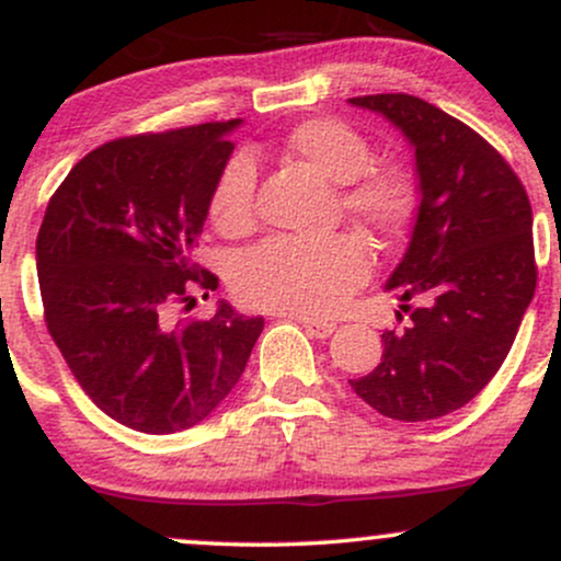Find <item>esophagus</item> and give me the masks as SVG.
<instances>
[{"label": "esophagus", "mask_w": 561, "mask_h": 561, "mask_svg": "<svg viewBox=\"0 0 561 561\" xmlns=\"http://www.w3.org/2000/svg\"><path fill=\"white\" fill-rule=\"evenodd\" d=\"M298 321L302 324V330H306L308 334H311V337H317V340H327L334 330H337L332 321H317V319H298Z\"/></svg>", "instance_id": "34e87169"}]
</instances>
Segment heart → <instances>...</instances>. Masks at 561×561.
Listing matches in <instances>:
<instances>
[{
    "mask_svg": "<svg viewBox=\"0 0 561 561\" xmlns=\"http://www.w3.org/2000/svg\"><path fill=\"white\" fill-rule=\"evenodd\" d=\"M282 150L337 186L340 210L379 242L398 237L414 214V182L398 165L371 163L362 131L337 118H308L282 139ZM210 224L227 237L255 224V163L244 152L218 171L208 197ZM369 250L356 237L334 234L302 242L272 237L231 266V289L244 306L261 311L324 317L343 306L369 274Z\"/></svg>",
    "mask_w": 561,
    "mask_h": 561,
    "instance_id": "obj_1",
    "label": "heart"
}]
</instances>
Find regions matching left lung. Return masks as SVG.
I'll list each match as a JSON object with an SVG mask.
<instances>
[{
  "label": "left lung",
  "mask_w": 561,
  "mask_h": 561,
  "mask_svg": "<svg viewBox=\"0 0 561 561\" xmlns=\"http://www.w3.org/2000/svg\"><path fill=\"white\" fill-rule=\"evenodd\" d=\"M347 102L409 139L422 195L409 248L385 285L409 327L382 334V362L351 388L388 420H437L491 382L517 337L538 274L530 199L506 160L440 107L411 94Z\"/></svg>",
  "instance_id": "left-lung-1"
}]
</instances>
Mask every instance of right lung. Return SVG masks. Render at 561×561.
I'll return each mask as SVG.
<instances>
[{"mask_svg": "<svg viewBox=\"0 0 561 561\" xmlns=\"http://www.w3.org/2000/svg\"><path fill=\"white\" fill-rule=\"evenodd\" d=\"M240 124L96 147L57 186L38 229L47 330L87 396L139 433L171 435L208 420L263 332L261 317H242L227 300L208 321H176L197 287H218L192 250Z\"/></svg>", "mask_w": 561, "mask_h": 561, "instance_id": "right-lung-1", "label": "right lung"}]
</instances>
